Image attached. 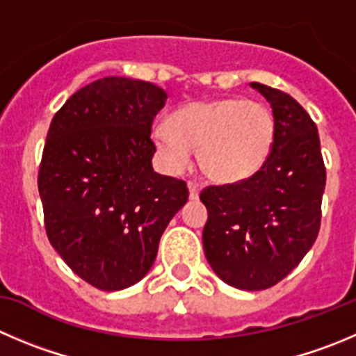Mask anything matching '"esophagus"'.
<instances>
[{
	"instance_id": "34e87169",
	"label": "esophagus",
	"mask_w": 356,
	"mask_h": 356,
	"mask_svg": "<svg viewBox=\"0 0 356 356\" xmlns=\"http://www.w3.org/2000/svg\"><path fill=\"white\" fill-rule=\"evenodd\" d=\"M199 192H201V184H197V181H188V195H191L192 201L199 197Z\"/></svg>"
}]
</instances>
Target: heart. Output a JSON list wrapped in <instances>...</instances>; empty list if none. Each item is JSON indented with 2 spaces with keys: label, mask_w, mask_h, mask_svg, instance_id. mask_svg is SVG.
<instances>
[{
  "label": "heart",
  "mask_w": 356,
  "mask_h": 356,
  "mask_svg": "<svg viewBox=\"0 0 356 356\" xmlns=\"http://www.w3.org/2000/svg\"><path fill=\"white\" fill-rule=\"evenodd\" d=\"M154 143L172 171H181L199 148V164L211 180L234 184L255 175L274 143L273 113L239 97L195 101L154 127Z\"/></svg>",
  "instance_id": "obj_1"
}]
</instances>
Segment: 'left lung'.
<instances>
[{"instance_id":"8db88e82","label":"left lung","mask_w":356,"mask_h":356,"mask_svg":"<svg viewBox=\"0 0 356 356\" xmlns=\"http://www.w3.org/2000/svg\"><path fill=\"white\" fill-rule=\"evenodd\" d=\"M270 103L274 143L255 175L201 192L208 209L204 255L239 290H266L289 276L316 241L325 164L316 124L290 94L252 82Z\"/></svg>"}]
</instances>
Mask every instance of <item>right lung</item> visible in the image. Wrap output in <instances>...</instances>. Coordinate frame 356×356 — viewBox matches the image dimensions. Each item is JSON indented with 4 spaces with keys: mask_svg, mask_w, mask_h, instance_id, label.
<instances>
[{
    "mask_svg": "<svg viewBox=\"0 0 356 356\" xmlns=\"http://www.w3.org/2000/svg\"><path fill=\"white\" fill-rule=\"evenodd\" d=\"M165 99L150 82L106 76L76 90L47 134L38 171L47 236L74 274L104 292L150 270L188 199L184 180L152 168V124Z\"/></svg>",
    "mask_w": 356,
    "mask_h": 356,
    "instance_id": "1",
    "label": "right lung"
}]
</instances>
